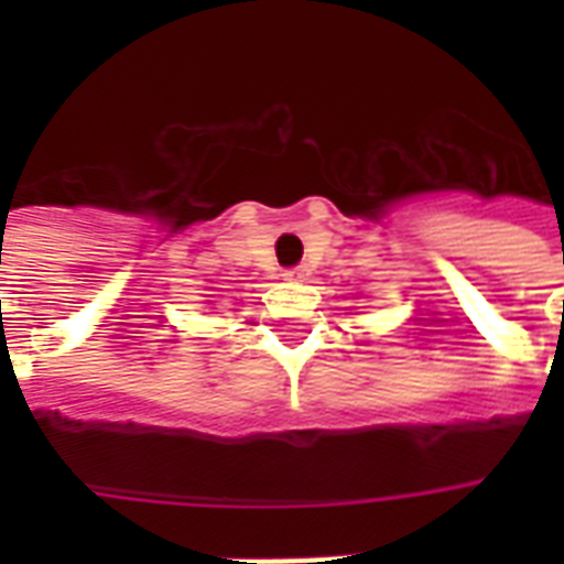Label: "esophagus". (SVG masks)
<instances>
[{"mask_svg": "<svg viewBox=\"0 0 564 564\" xmlns=\"http://www.w3.org/2000/svg\"><path fill=\"white\" fill-rule=\"evenodd\" d=\"M307 272L310 269H304V265H295V269H286V272H283V278H286V281H304V278H307Z\"/></svg>", "mask_w": 564, "mask_h": 564, "instance_id": "34e87169", "label": "esophagus"}]
</instances>
